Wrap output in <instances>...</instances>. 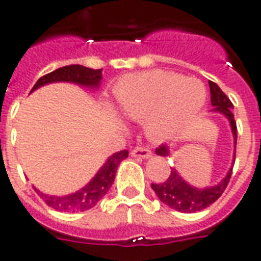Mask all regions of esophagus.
Returning a JSON list of instances; mask_svg holds the SVG:
<instances>
[{
  "instance_id": "obj_1",
  "label": "esophagus",
  "mask_w": 261,
  "mask_h": 261,
  "mask_svg": "<svg viewBox=\"0 0 261 261\" xmlns=\"http://www.w3.org/2000/svg\"><path fill=\"white\" fill-rule=\"evenodd\" d=\"M130 154H132V156L144 158V160H147V158H150L152 155V152L148 148H146V147H135L132 151H130Z\"/></svg>"
}]
</instances>
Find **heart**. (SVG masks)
Here are the masks:
<instances>
[{"label": "heart", "instance_id": "obj_1", "mask_svg": "<svg viewBox=\"0 0 261 261\" xmlns=\"http://www.w3.org/2000/svg\"><path fill=\"white\" fill-rule=\"evenodd\" d=\"M119 111L133 121L146 119L152 139H164L191 122L206 101V89L195 78L152 70L121 78L114 89Z\"/></svg>", "mask_w": 261, "mask_h": 261}]
</instances>
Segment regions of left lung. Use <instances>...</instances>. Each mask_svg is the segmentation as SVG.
Segmentation results:
<instances>
[{
	"instance_id": "1",
	"label": "left lung",
	"mask_w": 261,
	"mask_h": 261,
	"mask_svg": "<svg viewBox=\"0 0 261 261\" xmlns=\"http://www.w3.org/2000/svg\"><path fill=\"white\" fill-rule=\"evenodd\" d=\"M209 88H211V103L213 106V111L221 113L227 117L230 121L232 135H234V146H237V123H235L234 114L231 110L234 106L227 97L226 93L221 91L220 88L215 82L209 81ZM156 155L168 156L169 155V148L162 144L155 150ZM235 161V154H234ZM232 166L228 170V173L220 183L212 187H205V189H197L190 186L187 181H184L183 177L177 173L175 168H170V175L166 181L160 184H151L152 190L155 191L156 197L160 198L161 202H164L172 209H176L179 212L193 213L199 212L209 205H212L216 199L220 198V195L224 193L227 184L230 181Z\"/></svg>"
}]
</instances>
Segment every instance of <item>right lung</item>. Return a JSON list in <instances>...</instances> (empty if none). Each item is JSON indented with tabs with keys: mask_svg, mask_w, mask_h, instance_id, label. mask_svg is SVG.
<instances>
[{
	"mask_svg": "<svg viewBox=\"0 0 261 261\" xmlns=\"http://www.w3.org/2000/svg\"><path fill=\"white\" fill-rule=\"evenodd\" d=\"M101 81V68L93 70V68L84 67L80 64H70L64 66L55 71L49 72L44 77H41L35 82L31 92L38 89L40 86L50 84V82H72L78 85L88 86V88H97ZM128 156V151L122 150L113 154L109 160L106 161L105 165L101 166L95 177L86 184L84 189L70 195L64 197H55V195H46L41 193L40 190L35 189L45 203L48 206L54 207L59 212H84L88 211L100 201L106 194L109 193L110 187L113 186L115 179V173L118 169L121 161Z\"/></svg>",
	"mask_w": 261,
	"mask_h": 261,
	"instance_id": "right-lung-1",
	"label": "right lung"
}]
</instances>
